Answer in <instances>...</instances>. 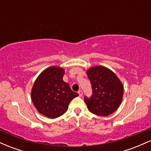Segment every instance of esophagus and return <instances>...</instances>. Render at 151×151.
Returning <instances> with one entry per match:
<instances>
[{
  "mask_svg": "<svg viewBox=\"0 0 151 151\" xmlns=\"http://www.w3.org/2000/svg\"><path fill=\"white\" fill-rule=\"evenodd\" d=\"M78 93H79V96H82V95H83V91H81V90H79V91H78Z\"/></svg>",
  "mask_w": 151,
  "mask_h": 151,
  "instance_id": "1",
  "label": "esophagus"
}]
</instances>
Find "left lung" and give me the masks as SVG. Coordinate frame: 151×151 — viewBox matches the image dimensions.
Instances as JSON below:
<instances>
[{
  "label": "left lung",
  "instance_id": "obj_1",
  "mask_svg": "<svg viewBox=\"0 0 151 151\" xmlns=\"http://www.w3.org/2000/svg\"><path fill=\"white\" fill-rule=\"evenodd\" d=\"M92 88V95L84 96L88 109L97 116H106L117 110L122 101L124 87L112 71L102 66L91 67L86 72Z\"/></svg>",
  "mask_w": 151,
  "mask_h": 151
}]
</instances>
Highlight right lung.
I'll return each mask as SVG.
<instances>
[{
  "instance_id": "add662e5",
  "label": "right lung",
  "mask_w": 151,
  "mask_h": 151,
  "mask_svg": "<svg viewBox=\"0 0 151 151\" xmlns=\"http://www.w3.org/2000/svg\"><path fill=\"white\" fill-rule=\"evenodd\" d=\"M64 74L62 68L50 67L40 74L32 86V103L39 113L49 119L65 114L70 101L79 96L63 81Z\"/></svg>"
}]
</instances>
